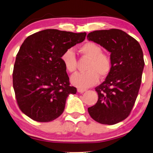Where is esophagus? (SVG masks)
Masks as SVG:
<instances>
[{"instance_id": "34e87169", "label": "esophagus", "mask_w": 153, "mask_h": 153, "mask_svg": "<svg viewBox=\"0 0 153 153\" xmlns=\"http://www.w3.org/2000/svg\"><path fill=\"white\" fill-rule=\"evenodd\" d=\"M86 91V89H84V88H77V92L79 93H84V92Z\"/></svg>"}]
</instances>
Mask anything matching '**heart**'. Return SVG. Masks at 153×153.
<instances>
[{"mask_svg":"<svg viewBox=\"0 0 153 153\" xmlns=\"http://www.w3.org/2000/svg\"><path fill=\"white\" fill-rule=\"evenodd\" d=\"M83 56L90 58L87 72L76 73L71 78L73 85L80 88H87L98 82L99 76L105 77L111 69V60L108 56L102 53V48L94 42H87L79 48ZM61 60L65 70L73 73L76 69V59L72 49H68L62 54Z\"/></svg>","mask_w":153,"mask_h":153,"instance_id":"1","label":"heart"}]
</instances>
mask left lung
<instances>
[{"label": "left lung", "instance_id": "1", "mask_svg": "<svg viewBox=\"0 0 153 153\" xmlns=\"http://www.w3.org/2000/svg\"><path fill=\"white\" fill-rule=\"evenodd\" d=\"M87 38L110 52L111 69L105 81L95 88L98 100L88 108L91 118L114 125L127 118L134 105L144 68L139 43L119 29L95 30Z\"/></svg>", "mask_w": 153, "mask_h": 153}]
</instances>
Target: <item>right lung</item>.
<instances>
[{
  "label": "right lung",
  "instance_id": "right-lung-1",
  "mask_svg": "<svg viewBox=\"0 0 153 153\" xmlns=\"http://www.w3.org/2000/svg\"><path fill=\"white\" fill-rule=\"evenodd\" d=\"M86 33L47 29L30 35L21 46L14 65L13 88L21 111L37 122H50L64 111L70 86L61 56L84 40Z\"/></svg>",
  "mask_w": 153,
  "mask_h": 153
}]
</instances>
